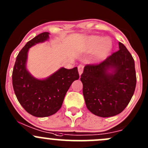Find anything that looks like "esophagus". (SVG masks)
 Listing matches in <instances>:
<instances>
[{
	"label": "esophagus",
	"mask_w": 148,
	"mask_h": 148,
	"mask_svg": "<svg viewBox=\"0 0 148 148\" xmlns=\"http://www.w3.org/2000/svg\"><path fill=\"white\" fill-rule=\"evenodd\" d=\"M83 69H84V64H81L78 66V71H79V75H81V74H82Z\"/></svg>",
	"instance_id": "esophagus-1"
}]
</instances>
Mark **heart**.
I'll return each instance as SVG.
<instances>
[{"instance_id":"b5f03b06","label":"heart","mask_w":148,"mask_h":148,"mask_svg":"<svg viewBox=\"0 0 148 148\" xmlns=\"http://www.w3.org/2000/svg\"><path fill=\"white\" fill-rule=\"evenodd\" d=\"M99 47V55L105 56L110 51L112 46L111 41L108 38H106L103 41V38L99 36H95L91 38L89 44V48L90 50L95 51Z\"/></svg>"}]
</instances>
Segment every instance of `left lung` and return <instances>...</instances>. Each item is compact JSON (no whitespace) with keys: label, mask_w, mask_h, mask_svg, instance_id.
Here are the masks:
<instances>
[{"label":"left lung","mask_w":148,"mask_h":148,"mask_svg":"<svg viewBox=\"0 0 148 148\" xmlns=\"http://www.w3.org/2000/svg\"><path fill=\"white\" fill-rule=\"evenodd\" d=\"M119 48L100 63L85 66L80 78L86 107L99 117L120 114L135 92V62L123 44L119 42ZM110 68L111 73L108 72Z\"/></svg>","instance_id":"left-lung-1"}]
</instances>
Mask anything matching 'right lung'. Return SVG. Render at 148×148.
<instances>
[{"mask_svg":"<svg viewBox=\"0 0 148 148\" xmlns=\"http://www.w3.org/2000/svg\"><path fill=\"white\" fill-rule=\"evenodd\" d=\"M44 32L27 42L16 57L12 74L15 95L21 105L31 115L44 117L55 114L61 108L64 97L74 80L78 79L77 67L61 68L49 78L39 80L33 77L26 69L30 47L49 38Z\"/></svg>","mask_w":148,"mask_h":148,"instance_id":"right-lung-1","label":"right lung"}]
</instances>
